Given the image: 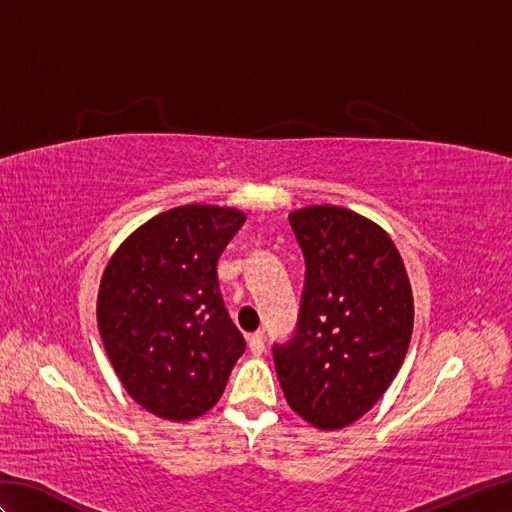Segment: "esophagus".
<instances>
[{
    "instance_id": "obj_1",
    "label": "esophagus",
    "mask_w": 512,
    "mask_h": 512,
    "mask_svg": "<svg viewBox=\"0 0 512 512\" xmlns=\"http://www.w3.org/2000/svg\"><path fill=\"white\" fill-rule=\"evenodd\" d=\"M248 347L250 352L255 356H262L266 350V341H264V332H255V334H248Z\"/></svg>"
}]
</instances>
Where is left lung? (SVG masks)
<instances>
[{"label":"left lung","instance_id":"obj_1","mask_svg":"<svg viewBox=\"0 0 512 512\" xmlns=\"http://www.w3.org/2000/svg\"><path fill=\"white\" fill-rule=\"evenodd\" d=\"M306 259L297 328L273 345L292 411L317 429H343L372 409L405 361L413 297L391 237L343 206L288 215Z\"/></svg>","mask_w":512,"mask_h":512}]
</instances>
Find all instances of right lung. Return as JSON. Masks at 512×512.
<instances>
[{"mask_svg":"<svg viewBox=\"0 0 512 512\" xmlns=\"http://www.w3.org/2000/svg\"><path fill=\"white\" fill-rule=\"evenodd\" d=\"M244 222L226 206H178L136 228L105 268V352L127 394L158 418L209 411L246 350L217 281V259Z\"/></svg>","mask_w":512,"mask_h":512,"instance_id":"right-lung-1","label":"right lung"}]
</instances>
